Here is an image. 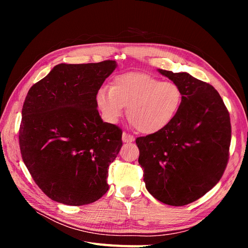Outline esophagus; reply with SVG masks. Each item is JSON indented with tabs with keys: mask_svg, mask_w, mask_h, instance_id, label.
<instances>
[{
	"mask_svg": "<svg viewBox=\"0 0 248 248\" xmlns=\"http://www.w3.org/2000/svg\"><path fill=\"white\" fill-rule=\"evenodd\" d=\"M122 140H123L124 142H131V141L134 140V138H133V136H131V134H129V133L123 132Z\"/></svg>",
	"mask_w": 248,
	"mask_h": 248,
	"instance_id": "esophagus-1",
	"label": "esophagus"
}]
</instances>
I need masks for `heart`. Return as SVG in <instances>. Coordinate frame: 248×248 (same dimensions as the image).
Listing matches in <instances>:
<instances>
[{"mask_svg":"<svg viewBox=\"0 0 248 248\" xmlns=\"http://www.w3.org/2000/svg\"><path fill=\"white\" fill-rule=\"evenodd\" d=\"M103 117L114 123L127 107V116L142 133L160 131L172 121L182 101L181 90L172 81H160L145 73L120 74L110 88L101 87L96 96Z\"/></svg>","mask_w":248,"mask_h":248,"instance_id":"heart-1","label":"heart"}]
</instances>
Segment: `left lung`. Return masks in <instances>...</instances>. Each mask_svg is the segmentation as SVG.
<instances>
[{
  "mask_svg": "<svg viewBox=\"0 0 248 248\" xmlns=\"http://www.w3.org/2000/svg\"><path fill=\"white\" fill-rule=\"evenodd\" d=\"M181 90V106L160 131L136 140L147 190L163 204L185 206L218 183L230 157V114L219 93L186 72L158 69Z\"/></svg>",
  "mask_w": 248,
  "mask_h": 248,
  "instance_id": "obj_1",
  "label": "left lung"
}]
</instances>
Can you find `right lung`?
<instances>
[{
  "mask_svg": "<svg viewBox=\"0 0 248 248\" xmlns=\"http://www.w3.org/2000/svg\"><path fill=\"white\" fill-rule=\"evenodd\" d=\"M116 62L59 64L29 90L19 127L21 158L46 196L69 206L91 204L108 189L109 164L122 130L103 122L97 92Z\"/></svg>",
  "mask_w": 248,
  "mask_h": 248,
  "instance_id": "add662e5",
  "label": "right lung"
}]
</instances>
